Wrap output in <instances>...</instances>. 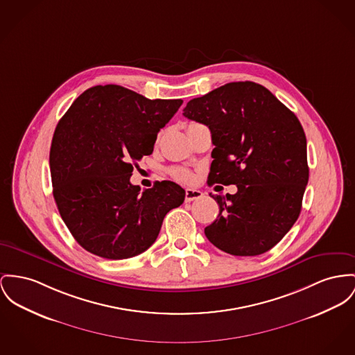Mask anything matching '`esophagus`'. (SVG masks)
Listing matches in <instances>:
<instances>
[{
    "label": "esophagus",
    "instance_id": "esophagus-1",
    "mask_svg": "<svg viewBox=\"0 0 355 355\" xmlns=\"http://www.w3.org/2000/svg\"><path fill=\"white\" fill-rule=\"evenodd\" d=\"M202 196H203V192H202V191H199V189H186V202H192V200L200 199Z\"/></svg>",
    "mask_w": 355,
    "mask_h": 355
}]
</instances>
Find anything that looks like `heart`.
I'll return each mask as SVG.
<instances>
[{"label":"heart","mask_w":355,"mask_h":355,"mask_svg":"<svg viewBox=\"0 0 355 355\" xmlns=\"http://www.w3.org/2000/svg\"><path fill=\"white\" fill-rule=\"evenodd\" d=\"M169 172H171V175H172L175 179H178V180H180V182L189 183V182L192 180V173L189 172V169H186V168L173 166V168L169 169Z\"/></svg>","instance_id":"heart-1"}]
</instances>
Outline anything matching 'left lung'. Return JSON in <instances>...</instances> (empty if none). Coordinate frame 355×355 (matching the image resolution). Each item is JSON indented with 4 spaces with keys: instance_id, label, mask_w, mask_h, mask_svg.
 Wrapping results in <instances>:
<instances>
[{
    "instance_id": "1",
    "label": "left lung",
    "mask_w": 355,
    "mask_h": 355,
    "mask_svg": "<svg viewBox=\"0 0 355 355\" xmlns=\"http://www.w3.org/2000/svg\"><path fill=\"white\" fill-rule=\"evenodd\" d=\"M183 116L211 130L209 184H236L211 195L219 215L205 234L233 256H259L297 220L308 183L307 140L297 117L268 89L232 82L191 99Z\"/></svg>"
}]
</instances>
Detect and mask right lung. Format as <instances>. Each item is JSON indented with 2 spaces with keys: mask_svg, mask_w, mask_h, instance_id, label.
Masks as SVG:
<instances>
[{
  "mask_svg": "<svg viewBox=\"0 0 355 355\" xmlns=\"http://www.w3.org/2000/svg\"><path fill=\"white\" fill-rule=\"evenodd\" d=\"M182 99H148L117 85L79 95L59 121L49 150L53 198L76 242L107 260L145 252L186 191L163 180L140 192L133 166L153 152Z\"/></svg>",
  "mask_w": 355,
  "mask_h": 355,
  "instance_id": "add662e5",
  "label": "right lung"
}]
</instances>
